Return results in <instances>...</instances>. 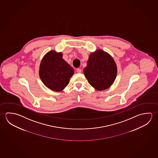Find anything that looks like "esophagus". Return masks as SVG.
Segmentation results:
<instances>
[{"label":"esophagus","mask_w":158,"mask_h":158,"mask_svg":"<svg viewBox=\"0 0 158 158\" xmlns=\"http://www.w3.org/2000/svg\"><path fill=\"white\" fill-rule=\"evenodd\" d=\"M76 71H77V73H81L82 70H81V69H77L76 70Z\"/></svg>","instance_id":"obj_1"}]
</instances>
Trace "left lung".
Instances as JSON below:
<instances>
[{
  "label": "left lung",
  "mask_w": 158,
  "mask_h": 158,
  "mask_svg": "<svg viewBox=\"0 0 158 158\" xmlns=\"http://www.w3.org/2000/svg\"><path fill=\"white\" fill-rule=\"evenodd\" d=\"M83 73L88 83L95 89L103 91L110 88L117 75V67L111 55L101 49L92 52Z\"/></svg>",
  "instance_id": "obj_1"
}]
</instances>
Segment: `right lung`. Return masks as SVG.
<instances>
[{"mask_svg": "<svg viewBox=\"0 0 158 158\" xmlns=\"http://www.w3.org/2000/svg\"><path fill=\"white\" fill-rule=\"evenodd\" d=\"M73 73V69L63 59L62 52L51 50L41 60L39 76L44 85L51 90L62 91Z\"/></svg>", "mask_w": 158, "mask_h": 158, "instance_id": "right-lung-1", "label": "right lung"}]
</instances>
